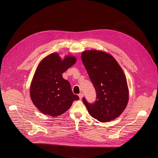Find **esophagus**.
Segmentation results:
<instances>
[{
    "instance_id": "obj_1",
    "label": "esophagus",
    "mask_w": 158,
    "mask_h": 158,
    "mask_svg": "<svg viewBox=\"0 0 158 158\" xmlns=\"http://www.w3.org/2000/svg\"><path fill=\"white\" fill-rule=\"evenodd\" d=\"M79 98H80V99H82V98L83 97V94H82V93H80V94H79Z\"/></svg>"
}]
</instances>
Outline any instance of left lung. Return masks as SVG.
Segmentation results:
<instances>
[{
    "label": "left lung",
    "mask_w": 158,
    "mask_h": 158,
    "mask_svg": "<svg viewBox=\"0 0 158 158\" xmlns=\"http://www.w3.org/2000/svg\"><path fill=\"white\" fill-rule=\"evenodd\" d=\"M81 59L97 94L94 103L82 98L89 114L101 122L118 117L129 101L127 82L120 66L110 54L96 50L84 51Z\"/></svg>",
    "instance_id": "8db88e82"
}]
</instances>
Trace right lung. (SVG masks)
I'll list each match as a JSON object with an SVG mask.
<instances>
[{"mask_svg":"<svg viewBox=\"0 0 158 158\" xmlns=\"http://www.w3.org/2000/svg\"><path fill=\"white\" fill-rule=\"evenodd\" d=\"M76 62L74 56H66L62 60L57 53H53L40 63L30 87L31 98L40 111L56 117L79 98L73 94L70 82L62 77Z\"/></svg>","mask_w":158,"mask_h":158,"instance_id":"add662e5","label":"right lung"}]
</instances>
